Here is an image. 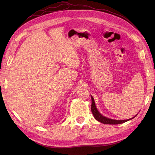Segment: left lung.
<instances>
[{
    "mask_svg": "<svg viewBox=\"0 0 155 155\" xmlns=\"http://www.w3.org/2000/svg\"><path fill=\"white\" fill-rule=\"evenodd\" d=\"M91 100H92V105H91V110L92 114L94 115V117L95 119L100 121V122L104 124H110V125H116V124H121L126 122V121H129L130 120L133 119L134 118H135L136 116H137V114L134 116L133 118H131L130 119H127V120H114V119H110L109 118H107V117L103 116L100 112L98 111V110L97 109L96 104H95V101L94 98L92 97V95H91Z\"/></svg>",
    "mask_w": 155,
    "mask_h": 155,
    "instance_id": "8db88e82",
    "label": "left lung"
}]
</instances>
